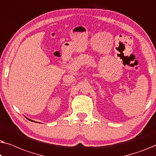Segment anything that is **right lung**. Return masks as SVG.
<instances>
[{
    "label": "right lung",
    "mask_w": 156,
    "mask_h": 156,
    "mask_svg": "<svg viewBox=\"0 0 156 156\" xmlns=\"http://www.w3.org/2000/svg\"><path fill=\"white\" fill-rule=\"evenodd\" d=\"M28 119V120H30V121H33V120H31V119Z\"/></svg>",
    "instance_id": "right-lung-1"
}]
</instances>
